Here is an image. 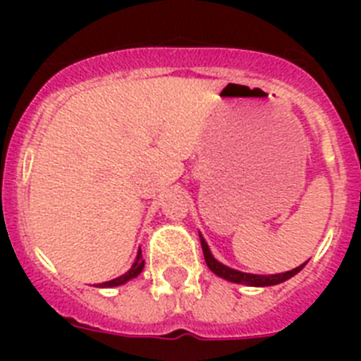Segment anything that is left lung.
Here are the masks:
<instances>
[{
    "instance_id": "obj_1",
    "label": "left lung",
    "mask_w": 361,
    "mask_h": 361,
    "mask_svg": "<svg viewBox=\"0 0 361 361\" xmlns=\"http://www.w3.org/2000/svg\"><path fill=\"white\" fill-rule=\"evenodd\" d=\"M199 237H200V245H202L204 260H206V264H208L209 269H212L216 276H220V279H224V280H228V282H233V283H244V286H255V288L276 286V283H282V282H286V280L291 279V276H295L296 273H300V271L304 269L305 264H307V262H304L302 266L295 267V269H291V271H286V273H279V275H253V273H242V271L231 269V267L224 266V264H220L219 260H216V258L212 255L208 244H206V240H204L200 233H199Z\"/></svg>"
}]
</instances>
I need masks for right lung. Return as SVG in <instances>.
<instances>
[{
  "instance_id": "1",
  "label": "right lung",
  "mask_w": 361,
  "mask_h": 361,
  "mask_svg": "<svg viewBox=\"0 0 361 361\" xmlns=\"http://www.w3.org/2000/svg\"><path fill=\"white\" fill-rule=\"evenodd\" d=\"M142 267H145V260H142V253L141 250H139V253H137V258L135 262H133V266L130 267L124 275L117 276V279L110 280V282H103V283H97V288H116V286H123V283H126L128 280L135 279L137 275H141Z\"/></svg>"
}]
</instances>
